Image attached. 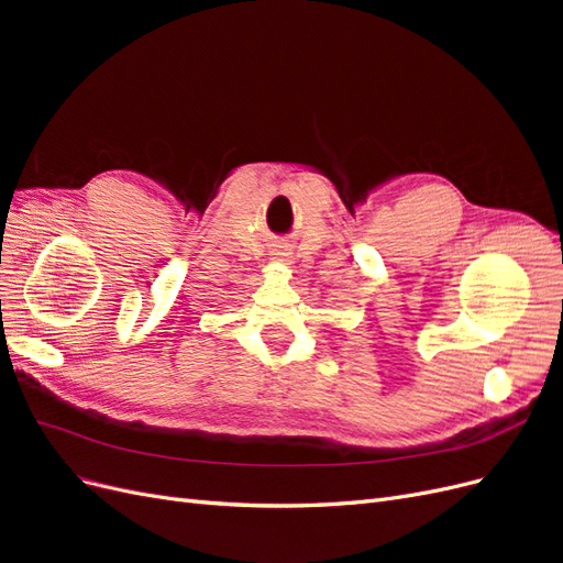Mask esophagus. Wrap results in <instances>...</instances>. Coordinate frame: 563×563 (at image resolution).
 Segmentation results:
<instances>
[{
	"mask_svg": "<svg viewBox=\"0 0 563 563\" xmlns=\"http://www.w3.org/2000/svg\"><path fill=\"white\" fill-rule=\"evenodd\" d=\"M272 261H275V263H282V265H288V263H291V251H288L286 246L272 249Z\"/></svg>",
	"mask_w": 563,
	"mask_h": 563,
	"instance_id": "obj_1",
	"label": "esophagus"
}]
</instances>
